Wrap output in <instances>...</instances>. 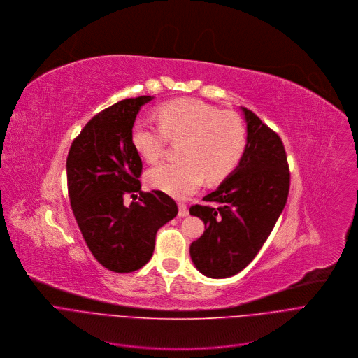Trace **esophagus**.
<instances>
[{
	"label": "esophagus",
	"instance_id": "esophagus-1",
	"mask_svg": "<svg viewBox=\"0 0 358 358\" xmlns=\"http://www.w3.org/2000/svg\"><path fill=\"white\" fill-rule=\"evenodd\" d=\"M189 214V210H187V206L185 203H179V211H178V216L179 217H186Z\"/></svg>",
	"mask_w": 358,
	"mask_h": 358
}]
</instances>
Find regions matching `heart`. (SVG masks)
<instances>
[{
    "label": "heart",
    "mask_w": 358,
    "mask_h": 358,
    "mask_svg": "<svg viewBox=\"0 0 358 358\" xmlns=\"http://www.w3.org/2000/svg\"><path fill=\"white\" fill-rule=\"evenodd\" d=\"M159 127L138 120L131 142L147 162L158 161L168 139L180 141L176 162H162L147 172V183L176 199L193 194L203 183L226 179L245 151L243 120L231 111L194 99H175L155 110Z\"/></svg>",
    "instance_id": "obj_1"
}]
</instances>
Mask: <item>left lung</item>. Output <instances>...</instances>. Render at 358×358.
Instances as JSON below:
<instances>
[{
    "label": "left lung",
    "instance_id": "1",
    "mask_svg": "<svg viewBox=\"0 0 358 358\" xmlns=\"http://www.w3.org/2000/svg\"><path fill=\"white\" fill-rule=\"evenodd\" d=\"M247 124V144L237 168L203 197L214 206H192L204 233L190 244L200 273L229 278L258 254L287 204L289 169L280 138L252 111L240 107Z\"/></svg>",
    "mask_w": 358,
    "mask_h": 358
}]
</instances>
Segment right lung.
Masks as SVG:
<instances>
[{"label":"right lung","instance_id":"right-lung-1","mask_svg":"<svg viewBox=\"0 0 358 358\" xmlns=\"http://www.w3.org/2000/svg\"><path fill=\"white\" fill-rule=\"evenodd\" d=\"M154 97L115 103L94 115L70 147L66 172L71 210L94 258L117 273L134 272L152 257L157 231L178 214L173 199L141 192L142 162L131 131L141 107ZM129 206L127 195L136 196Z\"/></svg>","mask_w":358,"mask_h":358}]
</instances>
